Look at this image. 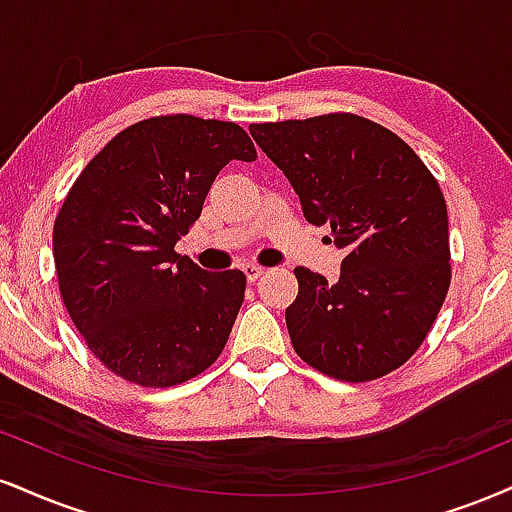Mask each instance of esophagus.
I'll list each match as a JSON object with an SVG mask.
<instances>
[{
    "mask_svg": "<svg viewBox=\"0 0 512 512\" xmlns=\"http://www.w3.org/2000/svg\"><path fill=\"white\" fill-rule=\"evenodd\" d=\"M243 274H245V279H248V283H255L264 274V269L257 267V264H245Z\"/></svg>",
    "mask_w": 512,
    "mask_h": 512,
    "instance_id": "esophagus-1",
    "label": "esophagus"
}]
</instances>
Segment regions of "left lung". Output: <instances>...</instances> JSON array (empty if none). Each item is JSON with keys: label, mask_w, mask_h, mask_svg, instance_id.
<instances>
[{"label": "left lung", "mask_w": 512, "mask_h": 512, "mask_svg": "<svg viewBox=\"0 0 512 512\" xmlns=\"http://www.w3.org/2000/svg\"><path fill=\"white\" fill-rule=\"evenodd\" d=\"M310 224L346 252L338 281L295 267L291 343L310 367L372 381L415 355L451 286L448 214L439 181L389 128L357 114L252 123Z\"/></svg>", "instance_id": "8db88e82"}]
</instances>
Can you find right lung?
I'll list each match as a JSON object with an SVG mask.
<instances>
[{"label": "right lung", "mask_w": 512, "mask_h": 512, "mask_svg": "<svg viewBox=\"0 0 512 512\" xmlns=\"http://www.w3.org/2000/svg\"><path fill=\"white\" fill-rule=\"evenodd\" d=\"M257 150L233 121L152 116L90 159L54 219V267L71 322L116 377L166 389L217 362L245 274L205 272L174 245L214 178Z\"/></svg>", "instance_id": "obj_1"}]
</instances>
